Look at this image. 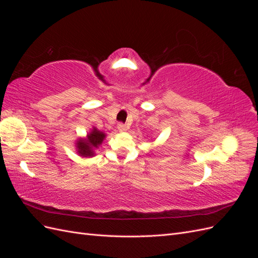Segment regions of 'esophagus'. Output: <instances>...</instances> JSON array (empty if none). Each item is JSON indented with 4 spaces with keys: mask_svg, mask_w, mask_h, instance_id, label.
I'll return each instance as SVG.
<instances>
[{
    "mask_svg": "<svg viewBox=\"0 0 258 258\" xmlns=\"http://www.w3.org/2000/svg\"><path fill=\"white\" fill-rule=\"evenodd\" d=\"M118 131L119 132H124V131H127V126L126 124H123V123H118Z\"/></svg>",
    "mask_w": 258,
    "mask_h": 258,
    "instance_id": "obj_1",
    "label": "esophagus"
}]
</instances>
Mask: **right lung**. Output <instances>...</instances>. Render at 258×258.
Listing matches in <instances>:
<instances>
[{"mask_svg":"<svg viewBox=\"0 0 258 258\" xmlns=\"http://www.w3.org/2000/svg\"><path fill=\"white\" fill-rule=\"evenodd\" d=\"M105 138V134L97 128H92V130L87 135L86 139H79L76 142L77 153L83 157H92L95 155V150L102 144Z\"/></svg>","mask_w":258,"mask_h":258,"instance_id":"right-lung-1","label":"right lung"}]
</instances>
